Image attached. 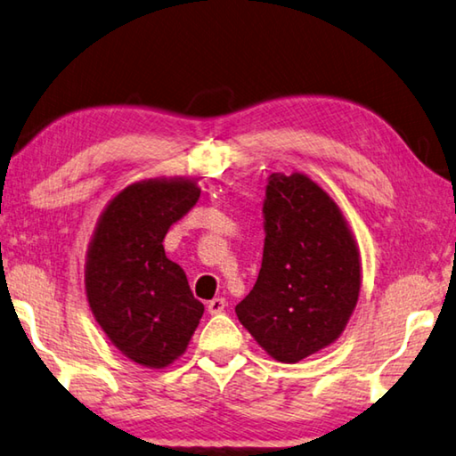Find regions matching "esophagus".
Masks as SVG:
<instances>
[{
  "mask_svg": "<svg viewBox=\"0 0 456 456\" xmlns=\"http://www.w3.org/2000/svg\"><path fill=\"white\" fill-rule=\"evenodd\" d=\"M225 306H227V302H225V298H213L211 302H208V314H219V313H223V310H225Z\"/></svg>",
  "mask_w": 456,
  "mask_h": 456,
  "instance_id": "obj_1",
  "label": "esophagus"
}]
</instances>
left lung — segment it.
I'll use <instances>...</instances> for the list:
<instances>
[{
    "mask_svg": "<svg viewBox=\"0 0 456 456\" xmlns=\"http://www.w3.org/2000/svg\"><path fill=\"white\" fill-rule=\"evenodd\" d=\"M264 229L262 270L235 313L267 355L298 363L349 322L361 290L359 249L337 202L300 172L267 178Z\"/></svg>",
    "mask_w": 456,
    "mask_h": 456,
    "instance_id": "8db88e82",
    "label": "left lung"
}]
</instances>
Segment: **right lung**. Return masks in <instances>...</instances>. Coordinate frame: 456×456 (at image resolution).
<instances>
[{
	"instance_id": "1",
	"label": "right lung",
	"mask_w": 456,
	"mask_h": 456,
	"mask_svg": "<svg viewBox=\"0 0 456 456\" xmlns=\"http://www.w3.org/2000/svg\"><path fill=\"white\" fill-rule=\"evenodd\" d=\"M199 197L191 178L129 184L101 213L86 249L85 292L93 316L127 359L150 370L183 355L205 313L162 245Z\"/></svg>"
}]
</instances>
